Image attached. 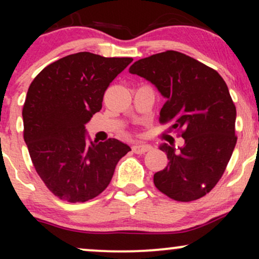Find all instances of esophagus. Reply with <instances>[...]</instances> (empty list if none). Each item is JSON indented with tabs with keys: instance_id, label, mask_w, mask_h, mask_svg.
<instances>
[{
	"instance_id": "esophagus-1",
	"label": "esophagus",
	"mask_w": 259,
	"mask_h": 259,
	"mask_svg": "<svg viewBox=\"0 0 259 259\" xmlns=\"http://www.w3.org/2000/svg\"><path fill=\"white\" fill-rule=\"evenodd\" d=\"M151 147L150 145H146V144H136L133 146V151L135 152L136 154H144L148 152V151H151Z\"/></svg>"
}]
</instances>
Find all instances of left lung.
I'll use <instances>...</instances> for the list:
<instances>
[{
  "instance_id": "obj_1",
  "label": "left lung",
  "mask_w": 259,
  "mask_h": 259,
  "mask_svg": "<svg viewBox=\"0 0 259 259\" xmlns=\"http://www.w3.org/2000/svg\"><path fill=\"white\" fill-rule=\"evenodd\" d=\"M129 72L157 86L167 99L159 123L185 140L175 150L163 145L168 165L153 175L154 186L179 202L198 200L217 185L236 145V107L217 70L177 51L136 61Z\"/></svg>"
}]
</instances>
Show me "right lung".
Returning a JSON list of instances; mask_svg holds the SVG:
<instances>
[{"label": "right lung", "mask_w": 259, "mask_h": 259, "mask_svg": "<svg viewBox=\"0 0 259 259\" xmlns=\"http://www.w3.org/2000/svg\"><path fill=\"white\" fill-rule=\"evenodd\" d=\"M133 62L90 52L65 56L45 67L29 86L23 106L24 141L35 170L62 201L99 196L130 147L117 139L85 138V124L102 108L103 95Z\"/></svg>", "instance_id": "1"}]
</instances>
